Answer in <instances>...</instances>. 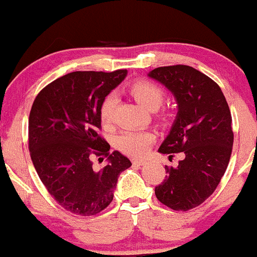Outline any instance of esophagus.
Segmentation results:
<instances>
[{
	"label": "esophagus",
	"mask_w": 257,
	"mask_h": 257,
	"mask_svg": "<svg viewBox=\"0 0 257 257\" xmlns=\"http://www.w3.org/2000/svg\"><path fill=\"white\" fill-rule=\"evenodd\" d=\"M132 162H133V164H137V166H143V164L146 163V159H143V158H133Z\"/></svg>",
	"instance_id": "34e87169"
}]
</instances>
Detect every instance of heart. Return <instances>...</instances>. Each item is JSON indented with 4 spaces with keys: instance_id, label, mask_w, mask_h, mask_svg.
Wrapping results in <instances>:
<instances>
[{
    "instance_id": "obj_1",
    "label": "heart",
    "mask_w": 257,
    "mask_h": 257,
    "mask_svg": "<svg viewBox=\"0 0 257 257\" xmlns=\"http://www.w3.org/2000/svg\"><path fill=\"white\" fill-rule=\"evenodd\" d=\"M129 91L138 102L147 110L156 111L163 104L166 93L155 82L149 79H137L129 85ZM117 99L114 95H107L99 106V118L102 125L108 126L113 119V112ZM153 134L146 131H124L116 139V146L120 152L132 157L145 155L152 144Z\"/></svg>"
}]
</instances>
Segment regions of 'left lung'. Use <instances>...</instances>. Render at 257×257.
<instances>
[{
  "label": "left lung",
  "instance_id": "1",
  "mask_svg": "<svg viewBox=\"0 0 257 257\" xmlns=\"http://www.w3.org/2000/svg\"><path fill=\"white\" fill-rule=\"evenodd\" d=\"M149 76L166 85L179 106L158 151L185 155L176 168L166 166L167 176L155 193L168 208L187 211L214 193L226 172L234 139L231 111L219 84L193 67L162 66Z\"/></svg>",
  "mask_w": 257,
  "mask_h": 257
}]
</instances>
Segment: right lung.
Returning a JSON list of instances; mask_svg holds the SVG:
<instances>
[{"label":"right lung","mask_w":257,"mask_h":257,"mask_svg":"<svg viewBox=\"0 0 257 257\" xmlns=\"http://www.w3.org/2000/svg\"><path fill=\"white\" fill-rule=\"evenodd\" d=\"M125 75L126 70L67 73L46 85L32 104V163L49 194L72 214L93 216L107 208L119 174L132 166L122 153H111L99 134V106ZM94 155L108 158L101 171L93 169Z\"/></svg>","instance_id":"right-lung-1"}]
</instances>
